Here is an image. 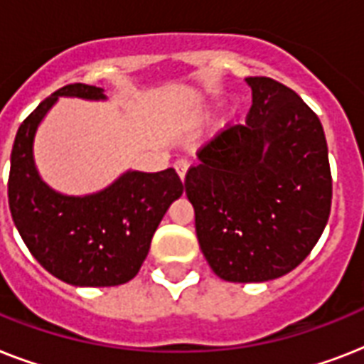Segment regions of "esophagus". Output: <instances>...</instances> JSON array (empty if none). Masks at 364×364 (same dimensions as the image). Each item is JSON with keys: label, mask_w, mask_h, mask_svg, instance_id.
Listing matches in <instances>:
<instances>
[{"label": "esophagus", "mask_w": 364, "mask_h": 364, "mask_svg": "<svg viewBox=\"0 0 364 364\" xmlns=\"http://www.w3.org/2000/svg\"><path fill=\"white\" fill-rule=\"evenodd\" d=\"M173 168H176V171L179 173V177H181V181H185V176H187V170H188V162L185 159H179L173 164Z\"/></svg>", "instance_id": "obj_1"}]
</instances>
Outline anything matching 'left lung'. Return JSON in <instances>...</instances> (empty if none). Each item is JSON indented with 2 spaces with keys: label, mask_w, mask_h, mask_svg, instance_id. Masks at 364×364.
<instances>
[{
  "label": "left lung",
  "mask_w": 364,
  "mask_h": 364,
  "mask_svg": "<svg viewBox=\"0 0 364 364\" xmlns=\"http://www.w3.org/2000/svg\"><path fill=\"white\" fill-rule=\"evenodd\" d=\"M245 82L247 121L198 151L185 191L211 270L260 283L294 270L321 238L333 177L321 122L299 94L270 77Z\"/></svg>",
  "instance_id": "1"
}]
</instances>
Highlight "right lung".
Returning a JSON list of instances; mask_svg holds the SVG:
<instances>
[{"mask_svg":"<svg viewBox=\"0 0 364 364\" xmlns=\"http://www.w3.org/2000/svg\"><path fill=\"white\" fill-rule=\"evenodd\" d=\"M58 98L107 100L104 88L68 85L50 94L20 124L11 151L9 210L14 227L36 260L62 282L77 287H113L130 282L147 259L162 217L183 194L173 168L126 170L92 194L71 196L48 187L33 159L43 119Z\"/></svg>","mask_w":364,"mask_h":364,"instance_id":"add662e5","label":"right lung"}]
</instances>
